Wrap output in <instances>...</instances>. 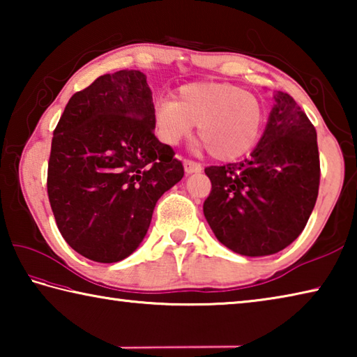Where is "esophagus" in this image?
<instances>
[{
    "mask_svg": "<svg viewBox=\"0 0 357 357\" xmlns=\"http://www.w3.org/2000/svg\"><path fill=\"white\" fill-rule=\"evenodd\" d=\"M184 170L187 174L198 173V172H202V165L197 164V162H193V160H184Z\"/></svg>",
    "mask_w": 357,
    "mask_h": 357,
    "instance_id": "esophagus-1",
    "label": "esophagus"
}]
</instances>
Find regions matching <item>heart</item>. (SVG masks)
<instances>
[{"instance_id":"heart-1","label":"heart","mask_w":357,"mask_h":357,"mask_svg":"<svg viewBox=\"0 0 357 357\" xmlns=\"http://www.w3.org/2000/svg\"><path fill=\"white\" fill-rule=\"evenodd\" d=\"M153 119L157 135L168 144L184 140L197 124V134L209 154L231 160L257 143L263 105L257 96L236 84L197 82L181 86L174 100H157Z\"/></svg>"}]
</instances>
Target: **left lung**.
<instances>
[{
  "label": "left lung",
  "instance_id": "1",
  "mask_svg": "<svg viewBox=\"0 0 357 357\" xmlns=\"http://www.w3.org/2000/svg\"><path fill=\"white\" fill-rule=\"evenodd\" d=\"M204 173L213 189L203 213L215 238L239 255H273L299 236L315 208L317 130L291 96L277 91L250 155Z\"/></svg>",
  "mask_w": 357,
  "mask_h": 357
}]
</instances>
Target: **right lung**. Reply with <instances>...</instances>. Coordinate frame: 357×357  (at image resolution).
Returning <instances> with one entry per match:
<instances>
[{"instance_id":"add662e5","label":"right lung","mask_w":357,"mask_h":357,"mask_svg":"<svg viewBox=\"0 0 357 357\" xmlns=\"http://www.w3.org/2000/svg\"><path fill=\"white\" fill-rule=\"evenodd\" d=\"M153 93L140 70L105 74L75 93L53 132L47 192L59 233L98 263L128 258L155 203L184 176L154 135Z\"/></svg>"}]
</instances>
